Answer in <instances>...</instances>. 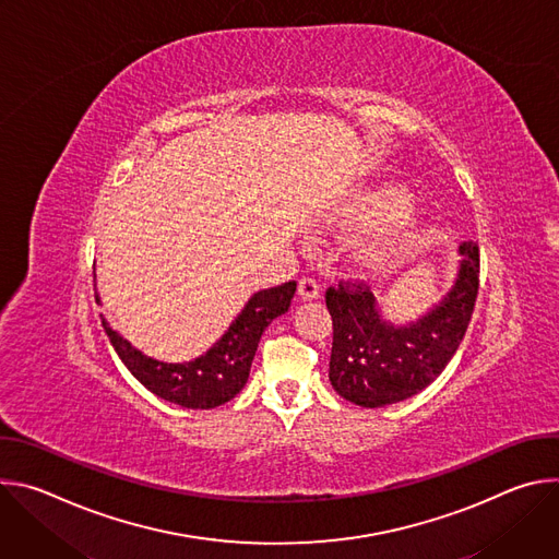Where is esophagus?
Returning a JSON list of instances; mask_svg holds the SVG:
<instances>
[{
	"label": "esophagus",
	"instance_id": "34e87169",
	"mask_svg": "<svg viewBox=\"0 0 559 559\" xmlns=\"http://www.w3.org/2000/svg\"><path fill=\"white\" fill-rule=\"evenodd\" d=\"M298 296H300L302 300H316V298H321V285H318L313 278L305 276V278H300V283H298Z\"/></svg>",
	"mask_w": 559,
	"mask_h": 559
}]
</instances>
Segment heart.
I'll return each mask as SVG.
<instances>
[{"mask_svg":"<svg viewBox=\"0 0 559 559\" xmlns=\"http://www.w3.org/2000/svg\"><path fill=\"white\" fill-rule=\"evenodd\" d=\"M345 229H367L352 246V261L365 274H386L401 265L425 238L427 218L401 186H384L356 197L338 218Z\"/></svg>","mask_w":559,"mask_h":559,"instance_id":"heart-1","label":"heart"}]
</instances>
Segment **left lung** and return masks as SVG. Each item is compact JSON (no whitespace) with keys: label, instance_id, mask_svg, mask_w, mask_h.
<instances>
[{"label":"left lung","instance_id":"left-lung-1","mask_svg":"<svg viewBox=\"0 0 559 559\" xmlns=\"http://www.w3.org/2000/svg\"><path fill=\"white\" fill-rule=\"evenodd\" d=\"M453 285L409 323H393L369 289L338 285L325 294L334 321L330 382L345 401L386 407L429 386L453 358L468 328L480 254L473 241L460 246Z\"/></svg>","mask_w":559,"mask_h":559}]
</instances>
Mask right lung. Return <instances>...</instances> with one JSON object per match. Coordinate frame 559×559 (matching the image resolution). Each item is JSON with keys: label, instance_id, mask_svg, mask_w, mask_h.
Wrapping results in <instances>:
<instances>
[{"label": "right lung", "instance_id": "right-lung-1", "mask_svg": "<svg viewBox=\"0 0 559 559\" xmlns=\"http://www.w3.org/2000/svg\"><path fill=\"white\" fill-rule=\"evenodd\" d=\"M296 294V281L261 289L229 323L227 332L201 356L186 362H164L145 356L102 316V325L130 373L154 395L186 409H214L241 391L263 332L283 316ZM97 302H102L95 292Z\"/></svg>", "mask_w": 559, "mask_h": 559}]
</instances>
